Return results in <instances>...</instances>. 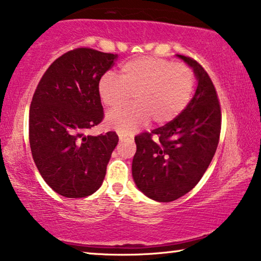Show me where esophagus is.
I'll list each match as a JSON object with an SVG mask.
<instances>
[{
	"mask_svg": "<svg viewBox=\"0 0 261 261\" xmlns=\"http://www.w3.org/2000/svg\"><path fill=\"white\" fill-rule=\"evenodd\" d=\"M118 136H119V141H120V142L132 141V137H131V136H127V135H125V134H123V132H119Z\"/></svg>",
	"mask_w": 261,
	"mask_h": 261,
	"instance_id": "34e87169",
	"label": "esophagus"
}]
</instances>
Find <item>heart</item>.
Returning a JSON list of instances; mask_svg holds the SVG:
<instances>
[{
	"label": "heart",
	"instance_id": "obj_1",
	"mask_svg": "<svg viewBox=\"0 0 261 261\" xmlns=\"http://www.w3.org/2000/svg\"><path fill=\"white\" fill-rule=\"evenodd\" d=\"M196 77L182 63L154 56H142L125 62L119 79L108 71L98 82V95L104 106L116 109L107 116V124L123 134H131L152 118L155 124H166L178 117L192 98Z\"/></svg>",
	"mask_w": 261,
	"mask_h": 261
}]
</instances>
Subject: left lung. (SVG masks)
Masks as SVG:
<instances>
[{
	"mask_svg": "<svg viewBox=\"0 0 261 261\" xmlns=\"http://www.w3.org/2000/svg\"><path fill=\"white\" fill-rule=\"evenodd\" d=\"M178 57L193 69L196 93L178 117L136 136L132 161L137 188L163 203L178 199L198 184L216 153L221 129L220 103L208 73L193 58Z\"/></svg>",
	"mask_w": 261,
	"mask_h": 261,
	"instance_id": "left-lung-1",
	"label": "left lung"
}]
</instances>
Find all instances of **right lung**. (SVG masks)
Wrapping results in <instances>:
<instances>
[{"label":"right lung","instance_id":"right-lung-1","mask_svg":"<svg viewBox=\"0 0 261 261\" xmlns=\"http://www.w3.org/2000/svg\"><path fill=\"white\" fill-rule=\"evenodd\" d=\"M117 58L90 48L70 50L53 62L35 90L29 110L31 154L44 181L61 196H90L106 177L118 136L87 131L104 118L98 82Z\"/></svg>","mask_w":261,"mask_h":261}]
</instances>
